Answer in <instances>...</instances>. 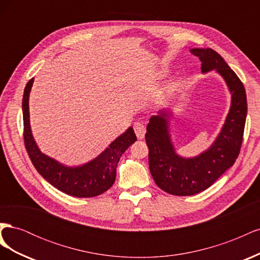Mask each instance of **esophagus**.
<instances>
[{
  "label": "esophagus",
  "instance_id": "1",
  "mask_svg": "<svg viewBox=\"0 0 260 260\" xmlns=\"http://www.w3.org/2000/svg\"><path fill=\"white\" fill-rule=\"evenodd\" d=\"M133 129H135V132H136V136L138 137V139H143L144 136H145V132H146V129L143 125V123L141 122H136L135 125H133Z\"/></svg>",
  "mask_w": 260,
  "mask_h": 260
}]
</instances>
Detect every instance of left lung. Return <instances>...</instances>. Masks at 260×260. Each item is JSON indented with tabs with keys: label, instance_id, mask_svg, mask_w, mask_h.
<instances>
[{
	"label": "left lung",
	"instance_id": "left-lung-1",
	"mask_svg": "<svg viewBox=\"0 0 260 260\" xmlns=\"http://www.w3.org/2000/svg\"><path fill=\"white\" fill-rule=\"evenodd\" d=\"M202 61V73L216 69L231 92V107L223 127L212 145L192 158L179 156L171 142L168 123L171 113L160 111L146 127L148 165L155 183L177 196L198 194L208 188L238 158L247 114L246 93L242 81L224 59L211 49H192Z\"/></svg>",
	"mask_w": 260,
	"mask_h": 260
}]
</instances>
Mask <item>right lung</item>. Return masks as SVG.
Returning a JSON list of instances; mask_svg holds the SVG:
<instances>
[{
	"label": "right lung",
	"instance_id": "1",
	"mask_svg": "<svg viewBox=\"0 0 260 260\" xmlns=\"http://www.w3.org/2000/svg\"><path fill=\"white\" fill-rule=\"evenodd\" d=\"M34 83L30 79L23 91V141L35 168L57 190L75 198H93L106 192L116 179V168L121 155L137 141L132 127L111 143L105 151L90 162L79 167H67L39 149L29 121V94Z\"/></svg>",
	"mask_w": 260,
	"mask_h": 260
}]
</instances>
